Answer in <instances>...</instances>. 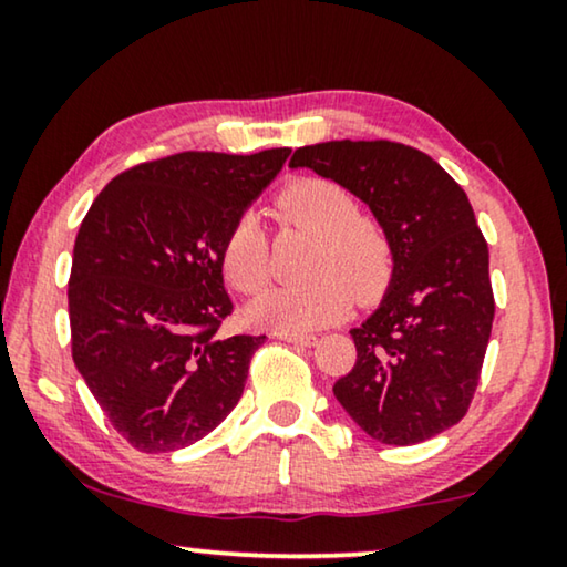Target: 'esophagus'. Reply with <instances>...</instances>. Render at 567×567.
<instances>
[{"mask_svg": "<svg viewBox=\"0 0 567 567\" xmlns=\"http://www.w3.org/2000/svg\"><path fill=\"white\" fill-rule=\"evenodd\" d=\"M276 338L286 340V343H297V346H315L317 343L315 336H301V332H286V330H278Z\"/></svg>", "mask_w": 567, "mask_h": 567, "instance_id": "1", "label": "esophagus"}]
</instances>
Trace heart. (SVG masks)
Segmentation results:
<instances>
[{
  "mask_svg": "<svg viewBox=\"0 0 567 567\" xmlns=\"http://www.w3.org/2000/svg\"><path fill=\"white\" fill-rule=\"evenodd\" d=\"M278 219L315 235L307 281L278 286L250 307L255 322L276 330H315L340 320L351 299L371 301L386 289L394 268L392 239L371 216L359 214L353 193L328 177H299L276 196ZM221 270L239 293H258L270 281V239L258 216L239 214L221 243Z\"/></svg>",
  "mask_w": 567,
  "mask_h": 567,
  "instance_id": "b5f03b06",
  "label": "heart"
}]
</instances>
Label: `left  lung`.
<instances>
[{
	"label": "left lung",
	"mask_w": 567,
	"mask_h": 567,
	"mask_svg": "<svg viewBox=\"0 0 567 567\" xmlns=\"http://www.w3.org/2000/svg\"><path fill=\"white\" fill-rule=\"evenodd\" d=\"M309 167L359 196L386 229L392 284L351 330L355 363L332 392L371 439L421 444L467 415L493 330L491 255L467 193L429 154L398 142L299 146Z\"/></svg>",
	"instance_id": "left-lung-1"
}]
</instances>
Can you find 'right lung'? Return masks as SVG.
Segmentation results:
<instances>
[{"label":"right lung","instance_id":"right-lung-1","mask_svg":"<svg viewBox=\"0 0 567 567\" xmlns=\"http://www.w3.org/2000/svg\"><path fill=\"white\" fill-rule=\"evenodd\" d=\"M289 152L142 162L113 177L84 216L69 276L72 359L138 452L196 444L243 398L266 336H219L235 309L219 252Z\"/></svg>","mask_w":567,"mask_h":567}]
</instances>
